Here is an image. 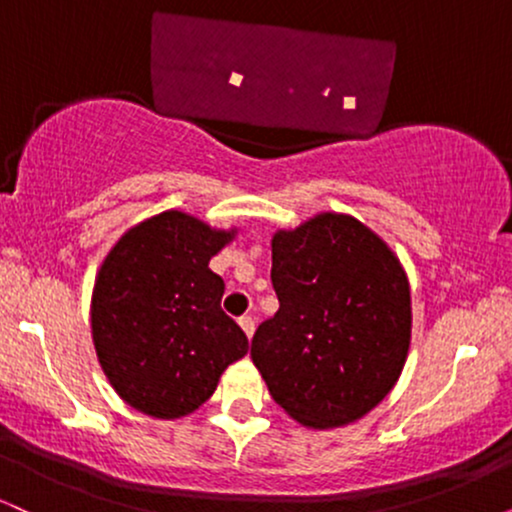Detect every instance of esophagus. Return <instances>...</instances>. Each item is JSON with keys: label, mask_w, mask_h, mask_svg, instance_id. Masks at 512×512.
<instances>
[{"label": "esophagus", "mask_w": 512, "mask_h": 512, "mask_svg": "<svg viewBox=\"0 0 512 512\" xmlns=\"http://www.w3.org/2000/svg\"><path fill=\"white\" fill-rule=\"evenodd\" d=\"M238 322H240V327H243V332L248 334V339H252V334H255V317L243 315Z\"/></svg>", "instance_id": "obj_1"}]
</instances>
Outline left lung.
<instances>
[{
    "label": "left lung",
    "instance_id": "1",
    "mask_svg": "<svg viewBox=\"0 0 512 512\" xmlns=\"http://www.w3.org/2000/svg\"><path fill=\"white\" fill-rule=\"evenodd\" d=\"M279 310L252 337L269 395L305 428L363 419L390 395L411 342L409 279L366 223L320 211L272 236Z\"/></svg>",
    "mask_w": 512,
    "mask_h": 512
}]
</instances>
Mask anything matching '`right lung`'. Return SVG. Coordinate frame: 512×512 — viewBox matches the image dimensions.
Wrapping results in <instances>:
<instances>
[{
  "mask_svg": "<svg viewBox=\"0 0 512 512\" xmlns=\"http://www.w3.org/2000/svg\"><path fill=\"white\" fill-rule=\"evenodd\" d=\"M238 228H214L180 209L120 236L96 274L91 337L113 390L154 419H180L214 395L248 337L221 310L223 279L209 260Z\"/></svg>",
  "mask_w": 512,
  "mask_h": 512,
  "instance_id": "obj_1",
  "label": "right lung"
}]
</instances>
